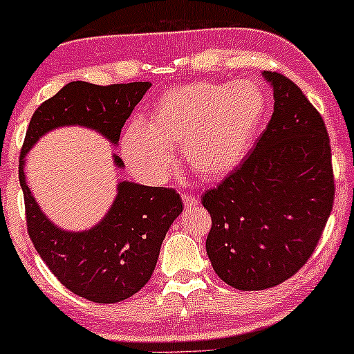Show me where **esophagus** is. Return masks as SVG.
Listing matches in <instances>:
<instances>
[{"label":"esophagus","mask_w":354,"mask_h":354,"mask_svg":"<svg viewBox=\"0 0 354 354\" xmlns=\"http://www.w3.org/2000/svg\"><path fill=\"white\" fill-rule=\"evenodd\" d=\"M183 203H185V209H195V207L198 205L200 200L197 197H194V195H183Z\"/></svg>","instance_id":"1"}]
</instances>
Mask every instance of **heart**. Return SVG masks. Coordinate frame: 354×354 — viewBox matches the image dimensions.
I'll return each mask as SVG.
<instances>
[{
    "instance_id": "obj_1",
    "label": "heart",
    "mask_w": 354,
    "mask_h": 354,
    "mask_svg": "<svg viewBox=\"0 0 354 354\" xmlns=\"http://www.w3.org/2000/svg\"><path fill=\"white\" fill-rule=\"evenodd\" d=\"M266 111V94L253 80L180 85L156 102L149 123L124 128L121 156L135 176L160 185L173 169V149L183 147L190 169L219 180L252 151Z\"/></svg>"
}]
</instances>
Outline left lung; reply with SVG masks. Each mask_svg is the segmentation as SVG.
<instances>
[{"instance_id":"obj_1","label":"left lung","mask_w":354,"mask_h":354,"mask_svg":"<svg viewBox=\"0 0 354 354\" xmlns=\"http://www.w3.org/2000/svg\"><path fill=\"white\" fill-rule=\"evenodd\" d=\"M262 75L274 92L272 118L238 169L202 197L212 217L205 241L210 263L241 291L295 276L319 243L334 203L322 116L288 77Z\"/></svg>"}]
</instances>
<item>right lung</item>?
Listing matches in <instances>:
<instances>
[{
    "instance_id": "1",
    "label": "right lung",
    "mask_w": 354,
    "mask_h": 354,
    "mask_svg": "<svg viewBox=\"0 0 354 354\" xmlns=\"http://www.w3.org/2000/svg\"><path fill=\"white\" fill-rule=\"evenodd\" d=\"M149 87V82L108 87L70 82L35 109L25 135L19 180L28 236L59 283L88 301H123L149 283L160 245L183 210V202L173 188L144 187L121 180L111 209L95 226L66 231L42 212L32 195L25 180V156L39 138L62 127L88 128L118 145L124 121ZM113 162L120 169L124 167L120 156L113 154Z\"/></svg>"
}]
</instances>
